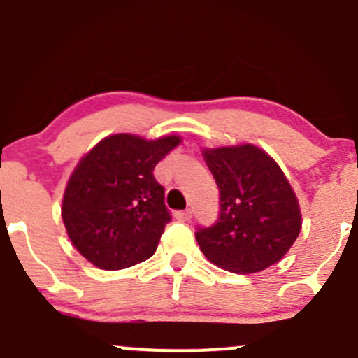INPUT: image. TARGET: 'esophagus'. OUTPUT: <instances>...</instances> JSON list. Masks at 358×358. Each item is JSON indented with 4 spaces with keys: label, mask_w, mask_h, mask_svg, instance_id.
Listing matches in <instances>:
<instances>
[{
    "label": "esophagus",
    "mask_w": 358,
    "mask_h": 358,
    "mask_svg": "<svg viewBox=\"0 0 358 358\" xmlns=\"http://www.w3.org/2000/svg\"><path fill=\"white\" fill-rule=\"evenodd\" d=\"M175 217L178 221H189L192 217V213H190V210H176Z\"/></svg>",
    "instance_id": "34e87169"
}]
</instances>
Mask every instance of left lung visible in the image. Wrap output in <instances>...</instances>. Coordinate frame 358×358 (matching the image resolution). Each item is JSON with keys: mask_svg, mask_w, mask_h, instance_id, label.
I'll return each instance as SVG.
<instances>
[{"mask_svg": "<svg viewBox=\"0 0 358 358\" xmlns=\"http://www.w3.org/2000/svg\"><path fill=\"white\" fill-rule=\"evenodd\" d=\"M204 159L220 189V216L210 227H197L201 250L229 273L276 264L302 228L299 201L281 168L250 144L206 150Z\"/></svg>", "mask_w": 358, "mask_h": 358, "instance_id": "1", "label": "left lung"}]
</instances>
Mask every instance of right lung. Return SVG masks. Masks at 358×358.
I'll return each mask as SVG.
<instances>
[{
	"mask_svg": "<svg viewBox=\"0 0 358 358\" xmlns=\"http://www.w3.org/2000/svg\"><path fill=\"white\" fill-rule=\"evenodd\" d=\"M178 144L175 135L144 141L118 134L82 157L66 185L62 216L71 243L94 266L125 269L156 252L171 214L154 168Z\"/></svg>",
	"mask_w": 358,
	"mask_h": 358,
	"instance_id": "right-lung-1",
	"label": "right lung"
}]
</instances>
